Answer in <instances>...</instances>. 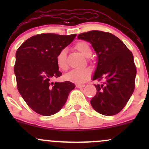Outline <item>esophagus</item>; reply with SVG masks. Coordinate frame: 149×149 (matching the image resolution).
Masks as SVG:
<instances>
[{
  "label": "esophagus",
  "mask_w": 149,
  "mask_h": 149,
  "mask_svg": "<svg viewBox=\"0 0 149 149\" xmlns=\"http://www.w3.org/2000/svg\"><path fill=\"white\" fill-rule=\"evenodd\" d=\"M83 87H85L84 84H76V88H83Z\"/></svg>",
  "instance_id": "obj_1"
}]
</instances>
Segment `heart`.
<instances>
[{
	"label": "heart",
	"mask_w": 149,
	"mask_h": 149,
	"mask_svg": "<svg viewBox=\"0 0 149 149\" xmlns=\"http://www.w3.org/2000/svg\"><path fill=\"white\" fill-rule=\"evenodd\" d=\"M75 48L81 53L85 57L88 58L92 55V49L88 42L85 41H80L77 42L75 45ZM56 61L58 67L62 71H66L68 68L67 61H66V50L62 49L58 53ZM91 71L88 69H74L66 73L64 76V78L68 81L74 82L76 83H83L90 78Z\"/></svg>",
	"instance_id": "obj_1"
}]
</instances>
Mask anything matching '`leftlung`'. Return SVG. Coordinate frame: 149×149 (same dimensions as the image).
I'll return each instance as SVG.
<instances>
[{
  "mask_svg": "<svg viewBox=\"0 0 149 149\" xmlns=\"http://www.w3.org/2000/svg\"><path fill=\"white\" fill-rule=\"evenodd\" d=\"M78 39L92 44L97 55L92 80H104L95 85L97 93L92 107L104 116H113L122 110L134 92L136 74L134 57L123 42L116 36L100 31L80 33Z\"/></svg>",
  "mask_w": 149,
  "mask_h": 149,
  "instance_id": "left-lung-1",
  "label": "left lung"
}]
</instances>
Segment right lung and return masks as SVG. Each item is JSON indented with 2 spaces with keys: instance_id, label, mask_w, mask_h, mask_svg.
Instances as JSON below:
<instances>
[{
  "instance_id": "obj_1",
  "label": "right lung",
  "mask_w": 149,
  "mask_h": 149,
  "mask_svg": "<svg viewBox=\"0 0 149 149\" xmlns=\"http://www.w3.org/2000/svg\"><path fill=\"white\" fill-rule=\"evenodd\" d=\"M76 34L42 33L27 39L16 52L14 72L18 91L32 110L42 116L61 110L75 85L52 80L61 76L56 57Z\"/></svg>"
}]
</instances>
